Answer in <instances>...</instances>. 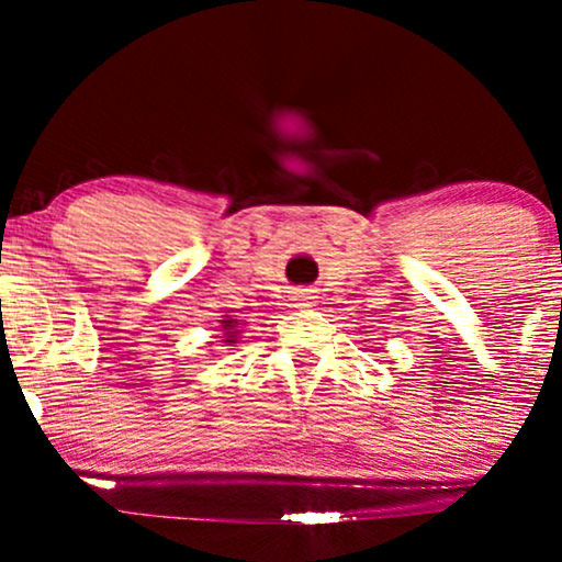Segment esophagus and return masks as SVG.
I'll list each match as a JSON object with an SVG mask.
<instances>
[{"mask_svg": "<svg viewBox=\"0 0 562 562\" xmlns=\"http://www.w3.org/2000/svg\"><path fill=\"white\" fill-rule=\"evenodd\" d=\"M294 304H296V306H310V304H314L312 289H296V291H294Z\"/></svg>", "mask_w": 562, "mask_h": 562, "instance_id": "34e87169", "label": "esophagus"}]
</instances>
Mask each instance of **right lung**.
<instances>
[{"label": "right lung", "mask_w": 562, "mask_h": 562, "mask_svg": "<svg viewBox=\"0 0 562 562\" xmlns=\"http://www.w3.org/2000/svg\"><path fill=\"white\" fill-rule=\"evenodd\" d=\"M245 325H248V322H245V319L229 317V314H225V319H220V333H222V340L220 342H225V345L240 342Z\"/></svg>", "instance_id": "1"}]
</instances>
